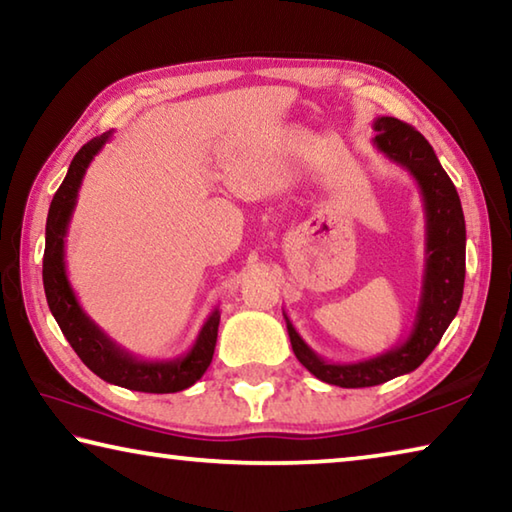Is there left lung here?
<instances>
[{
	"instance_id": "obj_1",
	"label": "left lung",
	"mask_w": 512,
	"mask_h": 512,
	"mask_svg": "<svg viewBox=\"0 0 512 512\" xmlns=\"http://www.w3.org/2000/svg\"><path fill=\"white\" fill-rule=\"evenodd\" d=\"M372 144L388 160L400 164L420 187L424 203V275L418 311L409 336L393 350L354 363L325 361L302 341L287 318L291 348L311 375L341 388H366L409 375L429 357L452 323L465 282V219L461 198L438 162L431 144L413 126L395 117H377Z\"/></svg>"
}]
</instances>
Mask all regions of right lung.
Segmentation results:
<instances>
[{
    "label": "right lung",
    "mask_w": 512,
    "mask_h": 512,
    "mask_svg": "<svg viewBox=\"0 0 512 512\" xmlns=\"http://www.w3.org/2000/svg\"><path fill=\"white\" fill-rule=\"evenodd\" d=\"M110 137L112 131L94 137V140L81 146V151L74 155L72 164H69L63 185L58 187L54 201L49 205L45 259H42V284H45L47 305L56 318L60 332L65 334L69 345H72L74 352L79 354L81 361L94 375L108 381V384L128 388V391L178 393L194 386L212 363L221 311L214 309L207 316L192 350L183 354V357L167 361H146L117 345L85 314L67 277L65 237L76 207V198H79V189L90 162L106 146Z\"/></svg>",
    "instance_id": "obj_1"
}]
</instances>
